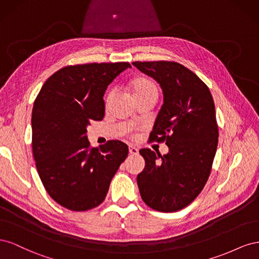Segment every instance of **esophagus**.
<instances>
[{
    "instance_id": "obj_1",
    "label": "esophagus",
    "mask_w": 259,
    "mask_h": 259,
    "mask_svg": "<svg viewBox=\"0 0 259 259\" xmlns=\"http://www.w3.org/2000/svg\"><path fill=\"white\" fill-rule=\"evenodd\" d=\"M128 151H130V154H132V155H137L138 154V149L134 146H130Z\"/></svg>"
}]
</instances>
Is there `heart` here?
Masks as SVG:
<instances>
[{"mask_svg":"<svg viewBox=\"0 0 259 259\" xmlns=\"http://www.w3.org/2000/svg\"><path fill=\"white\" fill-rule=\"evenodd\" d=\"M128 88L132 92L134 99H138L146 96H158V86L149 77L137 76L130 82ZM113 96V92H108L106 95V105L108 106Z\"/></svg>","mask_w":259,"mask_h":259,"instance_id":"1","label":"heart"}]
</instances>
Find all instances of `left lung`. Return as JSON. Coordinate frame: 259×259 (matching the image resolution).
<instances>
[{
  "instance_id": "left-lung-1",
  "label": "left lung",
  "mask_w": 259,
  "mask_h": 259,
  "mask_svg": "<svg viewBox=\"0 0 259 259\" xmlns=\"http://www.w3.org/2000/svg\"><path fill=\"white\" fill-rule=\"evenodd\" d=\"M161 85L164 104L149 139L165 143L161 155L142 149L145 169L137 184L146 204L169 213L188 206L204 188L218 145L215 105L207 85L175 61H134Z\"/></svg>"
}]
</instances>
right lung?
Returning <instances> with one entry per match:
<instances>
[{
	"mask_svg": "<svg viewBox=\"0 0 259 259\" xmlns=\"http://www.w3.org/2000/svg\"><path fill=\"white\" fill-rule=\"evenodd\" d=\"M128 62L72 65L45 81L32 109V152L50 197L70 210L103 203L128 147L109 140L93 148L86 136L92 121L105 116L104 94Z\"/></svg>",
	"mask_w": 259,
	"mask_h": 259,
	"instance_id": "add662e5",
	"label": "right lung"
}]
</instances>
